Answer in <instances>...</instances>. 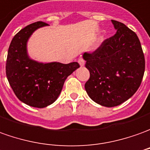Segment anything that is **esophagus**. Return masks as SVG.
Listing matches in <instances>:
<instances>
[{"instance_id": "1", "label": "esophagus", "mask_w": 150, "mask_h": 150, "mask_svg": "<svg viewBox=\"0 0 150 150\" xmlns=\"http://www.w3.org/2000/svg\"><path fill=\"white\" fill-rule=\"evenodd\" d=\"M78 64H80L81 67H83V66L85 65V60H84L82 58H79V59H78Z\"/></svg>"}]
</instances>
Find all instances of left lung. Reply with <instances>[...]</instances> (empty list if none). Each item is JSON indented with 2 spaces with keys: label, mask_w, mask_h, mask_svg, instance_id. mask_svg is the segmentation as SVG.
Masks as SVG:
<instances>
[{
  "label": "left lung",
  "mask_w": 150,
  "mask_h": 150,
  "mask_svg": "<svg viewBox=\"0 0 150 150\" xmlns=\"http://www.w3.org/2000/svg\"><path fill=\"white\" fill-rule=\"evenodd\" d=\"M116 33L91 53L83 54L90 78L85 89L90 98L105 107L127 100L140 87L145 61L140 40L121 22L112 20Z\"/></svg>",
  "instance_id": "1"
}]
</instances>
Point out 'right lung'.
Returning <instances> with one entry per match:
<instances>
[{
  "instance_id": "obj_1",
  "label": "right lung",
  "mask_w": 150,
  "mask_h": 150,
  "mask_svg": "<svg viewBox=\"0 0 150 150\" xmlns=\"http://www.w3.org/2000/svg\"><path fill=\"white\" fill-rule=\"evenodd\" d=\"M48 24L38 21L21 29L8 50L6 77L15 96L26 105L45 108L53 104L61 92L66 78L80 67L77 62L39 63L30 59L27 42L34 31Z\"/></svg>"
}]
</instances>
